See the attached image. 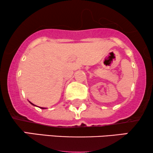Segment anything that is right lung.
<instances>
[{
  "instance_id": "right-lung-1",
  "label": "right lung",
  "mask_w": 153,
  "mask_h": 153,
  "mask_svg": "<svg viewBox=\"0 0 153 153\" xmlns=\"http://www.w3.org/2000/svg\"><path fill=\"white\" fill-rule=\"evenodd\" d=\"M30 102V104H31V105H33V106H36V105H33V104H32V103H31V102ZM40 108H41V109H46V108H44V107H40Z\"/></svg>"
}]
</instances>
